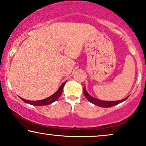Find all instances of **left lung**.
<instances>
[{
    "label": "left lung",
    "instance_id": "obj_1",
    "mask_svg": "<svg viewBox=\"0 0 146 146\" xmlns=\"http://www.w3.org/2000/svg\"><path fill=\"white\" fill-rule=\"evenodd\" d=\"M83 91H84V96L86 97V98L90 102V103L93 104L95 105L98 106L104 107V108H109V107H112L113 106L119 104H120L121 102L125 101V100L128 98H125L121 100H119V101H102V100H98V99L94 98L92 96H90V95L87 93L85 87H84Z\"/></svg>",
    "mask_w": 146,
    "mask_h": 146
}]
</instances>
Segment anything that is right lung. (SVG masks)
<instances>
[{
  "label": "right lung",
  "instance_id": "obj_1",
  "mask_svg": "<svg viewBox=\"0 0 146 146\" xmlns=\"http://www.w3.org/2000/svg\"><path fill=\"white\" fill-rule=\"evenodd\" d=\"M66 82H64L61 85V86L60 87L59 89L57 90V92H56L54 94L52 95L51 96L48 97V98H47L44 99V100H38V101H29V100H25V99L21 98V99L22 100H23V102H25V103L29 104H31V105H33V106H46V105H48V104H50L53 103V102H56V100L60 98V95H61V94H62V93L64 86Z\"/></svg>",
  "mask_w": 146,
  "mask_h": 146
}]
</instances>
